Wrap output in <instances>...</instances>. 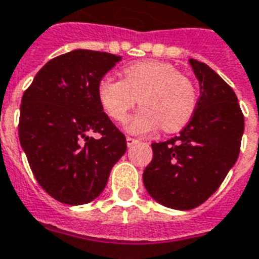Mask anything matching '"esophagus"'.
<instances>
[{
	"label": "esophagus",
	"mask_w": 259,
	"mask_h": 259,
	"mask_svg": "<svg viewBox=\"0 0 259 259\" xmlns=\"http://www.w3.org/2000/svg\"><path fill=\"white\" fill-rule=\"evenodd\" d=\"M136 141H137V140H136V139H133V137H126V143H127V147L133 146Z\"/></svg>",
	"instance_id": "esophagus-1"
}]
</instances>
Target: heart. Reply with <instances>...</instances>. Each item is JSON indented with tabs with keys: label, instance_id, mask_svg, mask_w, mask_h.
<instances>
[{
	"label": "heart",
	"instance_id": "b5f03b06",
	"mask_svg": "<svg viewBox=\"0 0 259 259\" xmlns=\"http://www.w3.org/2000/svg\"><path fill=\"white\" fill-rule=\"evenodd\" d=\"M122 76L123 80L102 77L97 96L108 116L116 122H123L140 98L143 107L126 122L127 132L146 135L159 126L165 132H176L190 122L197 107V90L174 65L140 61L124 66Z\"/></svg>",
	"mask_w": 259,
	"mask_h": 259
}]
</instances>
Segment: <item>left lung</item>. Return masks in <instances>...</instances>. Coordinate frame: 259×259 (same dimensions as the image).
Here are the masks:
<instances>
[{"mask_svg":"<svg viewBox=\"0 0 259 259\" xmlns=\"http://www.w3.org/2000/svg\"><path fill=\"white\" fill-rule=\"evenodd\" d=\"M200 81V98L185 129L170 140L152 143L144 169L148 194L174 209H193L211 197L240 152L244 116L233 89L197 59L189 61Z\"/></svg>","mask_w":259,"mask_h":259,"instance_id":"8db88e82","label":"left lung"}]
</instances>
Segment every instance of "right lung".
Returning <instances> with one entry per match:
<instances>
[{
  "instance_id": "obj_1",
  "label": "right lung",
  "mask_w": 259,
  "mask_h": 259,
  "mask_svg": "<svg viewBox=\"0 0 259 259\" xmlns=\"http://www.w3.org/2000/svg\"><path fill=\"white\" fill-rule=\"evenodd\" d=\"M120 59L91 50L59 55L38 70L22 97L20 146L38 185L62 204L97 198L126 152V137L97 96L100 80Z\"/></svg>"
}]
</instances>
